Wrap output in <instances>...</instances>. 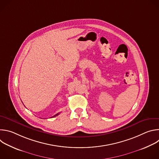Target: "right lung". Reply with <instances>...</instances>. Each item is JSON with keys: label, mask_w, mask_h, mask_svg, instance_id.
Here are the masks:
<instances>
[{"label": "right lung", "mask_w": 159, "mask_h": 159, "mask_svg": "<svg viewBox=\"0 0 159 159\" xmlns=\"http://www.w3.org/2000/svg\"><path fill=\"white\" fill-rule=\"evenodd\" d=\"M60 112H58V113H57V115H54V116H52V118H53V117H55V116H58V115H59V114H60Z\"/></svg>", "instance_id": "1"}]
</instances>
